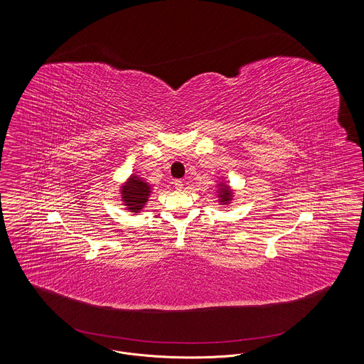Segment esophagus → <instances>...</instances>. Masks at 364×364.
<instances>
[{"label": "esophagus", "instance_id": "obj_1", "mask_svg": "<svg viewBox=\"0 0 364 364\" xmlns=\"http://www.w3.org/2000/svg\"><path fill=\"white\" fill-rule=\"evenodd\" d=\"M174 188H176V190H181V188H183V186H184V184H183V181H181V180H174Z\"/></svg>", "mask_w": 364, "mask_h": 364}]
</instances>
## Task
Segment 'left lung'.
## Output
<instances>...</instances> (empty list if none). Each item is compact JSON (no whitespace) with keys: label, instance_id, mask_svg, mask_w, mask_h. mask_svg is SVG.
<instances>
[{"label":"left lung","instance_id":"left-lung-1","mask_svg":"<svg viewBox=\"0 0 364 364\" xmlns=\"http://www.w3.org/2000/svg\"><path fill=\"white\" fill-rule=\"evenodd\" d=\"M220 198H221V202H223V203H228V202L230 200V198H232V193L228 191V187L221 188V195H220Z\"/></svg>","mask_w":364,"mask_h":364}]
</instances>
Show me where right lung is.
I'll return each mask as SVG.
<instances>
[{
    "label": "right lung",
    "mask_w": 364,
    "mask_h": 364,
    "mask_svg": "<svg viewBox=\"0 0 364 364\" xmlns=\"http://www.w3.org/2000/svg\"><path fill=\"white\" fill-rule=\"evenodd\" d=\"M122 195L125 206H128L127 208L132 213H139L147 202L150 186L139 180L136 176H131V178L122 187Z\"/></svg>",
    "instance_id": "add662e5"
}]
</instances>
